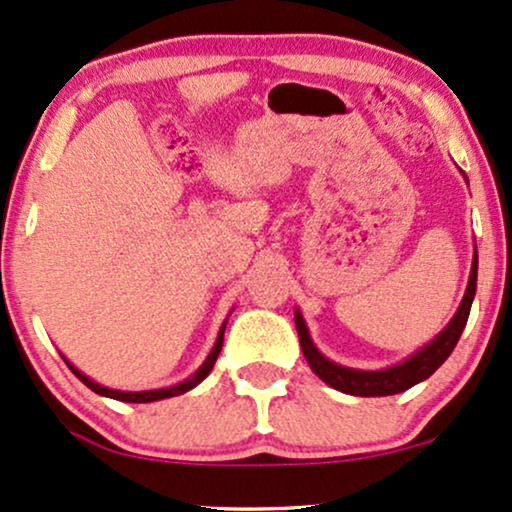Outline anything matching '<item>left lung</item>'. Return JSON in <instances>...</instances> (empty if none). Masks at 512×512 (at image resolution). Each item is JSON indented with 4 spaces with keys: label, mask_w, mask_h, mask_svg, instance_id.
Returning <instances> with one entry per match:
<instances>
[{
    "label": "left lung",
    "mask_w": 512,
    "mask_h": 512,
    "mask_svg": "<svg viewBox=\"0 0 512 512\" xmlns=\"http://www.w3.org/2000/svg\"><path fill=\"white\" fill-rule=\"evenodd\" d=\"M475 292H477V246H475V256H472L468 287H465L463 301H460L456 315H453L449 325H446L430 344H425L422 349L410 353V356L403 358L401 363L389 365V368H382V370H356V368H346V365L330 361V358H327L325 353H320L318 346L313 344L304 315H301L299 308H296L294 323H296V332H299L301 351H304L306 361L311 365L315 375H318L325 384H330L332 389L344 391V394H351V396L401 394V391L425 382L427 377H430L432 372L451 356V351L456 349L460 334L465 330V323H468Z\"/></svg>",
    "instance_id": "obj_1"
}]
</instances>
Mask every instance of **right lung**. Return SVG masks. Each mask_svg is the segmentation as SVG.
Listing matches in <instances>:
<instances>
[{"label":"right lung","mask_w":512,"mask_h":512,"mask_svg":"<svg viewBox=\"0 0 512 512\" xmlns=\"http://www.w3.org/2000/svg\"><path fill=\"white\" fill-rule=\"evenodd\" d=\"M225 325H227V320H225L223 325H220V332H218V337H216V344H213V349H211V353H208V356H206V361L199 365V370L194 372V375H189L187 380H182V382H178V384H173V387L149 389V391H121V389H109V387H104V384L94 382L92 377H87V375H85V372H80L78 368H75V365H73L71 361H68L66 356H63V353H61V358H63V361H66L68 368H71L73 375L78 377V380H80L82 384H85V387H90V389L94 391V394L106 396V399L125 401V403H151V401H161V399H170V396H180V394H185V391L194 389V387H197L199 382H204V380H206V375H208V372L213 370V365H216V358H218L220 349H223Z\"/></svg>","instance_id":"right-lung-1"}]
</instances>
